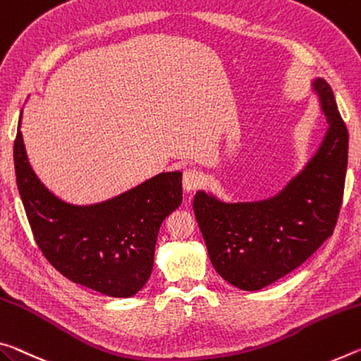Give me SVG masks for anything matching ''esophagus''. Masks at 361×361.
Here are the masks:
<instances>
[{"label": "esophagus", "mask_w": 361, "mask_h": 361, "mask_svg": "<svg viewBox=\"0 0 361 361\" xmlns=\"http://www.w3.org/2000/svg\"><path fill=\"white\" fill-rule=\"evenodd\" d=\"M202 183H204V176L201 171L196 169H188L185 170V173H183V188H185V191L188 192L201 188Z\"/></svg>", "instance_id": "obj_1"}]
</instances>
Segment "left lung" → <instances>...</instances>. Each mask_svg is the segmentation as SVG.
<instances>
[{"label": "left lung", "instance_id": "1", "mask_svg": "<svg viewBox=\"0 0 361 361\" xmlns=\"http://www.w3.org/2000/svg\"><path fill=\"white\" fill-rule=\"evenodd\" d=\"M314 90L328 133L307 169L276 197L223 204L205 192L194 197V214L212 265L223 279L259 290L295 270L333 234L344 197L348 131L328 82Z\"/></svg>", "mask_w": 361, "mask_h": 361}]
</instances>
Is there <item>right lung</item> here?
I'll return each mask as SVG.
<instances>
[{
  "label": "right lung",
  "mask_w": 361,
  "mask_h": 361,
  "mask_svg": "<svg viewBox=\"0 0 361 361\" xmlns=\"http://www.w3.org/2000/svg\"><path fill=\"white\" fill-rule=\"evenodd\" d=\"M14 169L35 243L62 276L109 297H130L147 283L160 225L183 201L180 171L160 173L99 205L75 207L39 183L20 130Z\"/></svg>",
  "instance_id": "add662e5"
}]
</instances>
